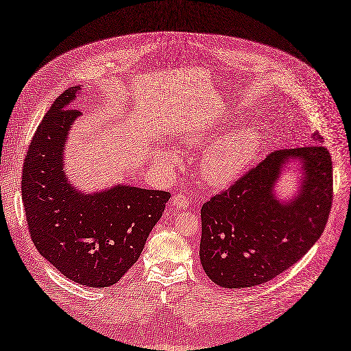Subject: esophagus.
Listing matches in <instances>:
<instances>
[{
    "instance_id": "obj_1",
    "label": "esophagus",
    "mask_w": 351,
    "mask_h": 351,
    "mask_svg": "<svg viewBox=\"0 0 351 351\" xmlns=\"http://www.w3.org/2000/svg\"><path fill=\"white\" fill-rule=\"evenodd\" d=\"M171 204L176 209H184V208L189 206V197H186L184 195H181V193H180V195L174 196Z\"/></svg>"
}]
</instances>
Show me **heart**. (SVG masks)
I'll list each match as a JSON object with an SVG mask.
<instances>
[{
	"instance_id": "b5f03b06",
	"label": "heart",
	"mask_w": 351,
	"mask_h": 351,
	"mask_svg": "<svg viewBox=\"0 0 351 351\" xmlns=\"http://www.w3.org/2000/svg\"><path fill=\"white\" fill-rule=\"evenodd\" d=\"M260 147V135L241 129L215 143L202 158V174L210 184H225L238 177Z\"/></svg>"
}]
</instances>
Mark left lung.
I'll return each mask as SVG.
<instances>
[{"label":"left lung","instance_id":"1","mask_svg":"<svg viewBox=\"0 0 351 351\" xmlns=\"http://www.w3.org/2000/svg\"><path fill=\"white\" fill-rule=\"evenodd\" d=\"M302 164L300 195L280 204L272 187L284 165ZM332 206V161L319 134L308 147L269 154L226 190L203 203L200 261L209 279L228 289L269 282L317 243Z\"/></svg>","mask_w":351,"mask_h":351}]
</instances>
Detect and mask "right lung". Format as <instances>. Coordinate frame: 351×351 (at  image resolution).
<instances>
[{"mask_svg":"<svg viewBox=\"0 0 351 351\" xmlns=\"http://www.w3.org/2000/svg\"><path fill=\"white\" fill-rule=\"evenodd\" d=\"M80 87L65 90L36 129L24 156L21 197L34 247L69 280L117 283L134 265L170 199V191L116 186L84 195L64 173L68 130Z\"/></svg>","mask_w":351,"mask_h":351,"instance_id":"add662e5","label":"right lung"}]
</instances>
